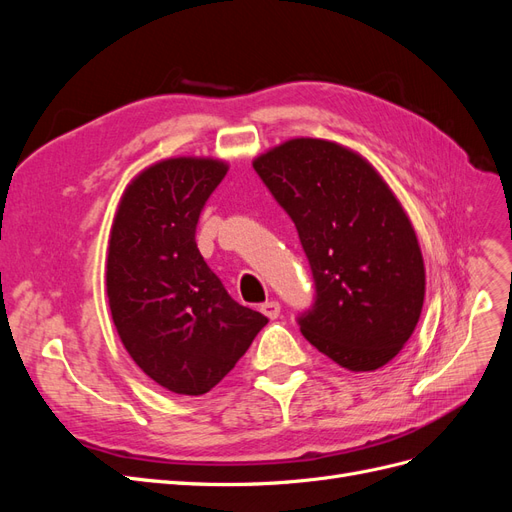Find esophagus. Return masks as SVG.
Instances as JSON below:
<instances>
[{
  "label": "esophagus",
  "instance_id": "34e87169",
  "mask_svg": "<svg viewBox=\"0 0 512 512\" xmlns=\"http://www.w3.org/2000/svg\"><path fill=\"white\" fill-rule=\"evenodd\" d=\"M260 312L265 314L267 318L275 320L277 316H280V303H277V301H267V303H262V305H260Z\"/></svg>",
  "mask_w": 512,
  "mask_h": 512
}]
</instances>
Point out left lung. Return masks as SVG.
Listing matches in <instances>:
<instances>
[{
    "label": "left lung",
    "mask_w": 512,
    "mask_h": 512,
    "mask_svg": "<svg viewBox=\"0 0 512 512\" xmlns=\"http://www.w3.org/2000/svg\"><path fill=\"white\" fill-rule=\"evenodd\" d=\"M299 230L316 282L301 333L350 371L393 361L416 329L425 262L406 209L361 153L290 138L252 162Z\"/></svg>",
    "instance_id": "obj_1"
}]
</instances>
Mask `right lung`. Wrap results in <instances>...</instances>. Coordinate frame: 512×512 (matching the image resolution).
<instances>
[{
	"mask_svg": "<svg viewBox=\"0 0 512 512\" xmlns=\"http://www.w3.org/2000/svg\"><path fill=\"white\" fill-rule=\"evenodd\" d=\"M228 162L166 158L123 190L106 252V294L132 361L162 389L205 395L267 316L239 305L196 247V224Z\"/></svg>",
	"mask_w": 512,
	"mask_h": 512,
	"instance_id": "add662e5",
	"label": "right lung"
}]
</instances>
